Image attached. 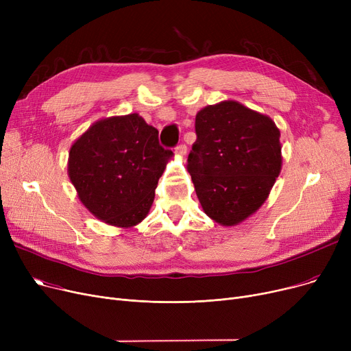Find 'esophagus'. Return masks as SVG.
<instances>
[{
	"label": "esophagus",
	"mask_w": 351,
	"mask_h": 351,
	"mask_svg": "<svg viewBox=\"0 0 351 351\" xmlns=\"http://www.w3.org/2000/svg\"><path fill=\"white\" fill-rule=\"evenodd\" d=\"M175 152H176L179 156H185V155H186V145H185V143L178 145Z\"/></svg>",
	"instance_id": "obj_1"
}]
</instances>
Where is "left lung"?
Listing matches in <instances>:
<instances>
[{"label": "left lung", "mask_w": 351, "mask_h": 351, "mask_svg": "<svg viewBox=\"0 0 351 351\" xmlns=\"http://www.w3.org/2000/svg\"><path fill=\"white\" fill-rule=\"evenodd\" d=\"M188 171L204 212L222 226L242 223L265 204L282 171L280 131L237 101L196 114Z\"/></svg>", "instance_id": "left-lung-1"}]
</instances>
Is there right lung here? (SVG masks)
Segmentation results:
<instances>
[{
	"mask_svg": "<svg viewBox=\"0 0 351 351\" xmlns=\"http://www.w3.org/2000/svg\"><path fill=\"white\" fill-rule=\"evenodd\" d=\"M171 154L159 145L158 129L138 114L109 117L72 143L68 176L92 215L129 229L149 213Z\"/></svg>",
	"mask_w": 351,
	"mask_h": 351,
	"instance_id": "right-lung-1",
	"label": "right lung"
}]
</instances>
